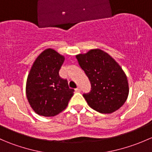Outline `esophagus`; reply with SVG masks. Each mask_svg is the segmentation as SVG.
Returning <instances> with one entry per match:
<instances>
[{
  "mask_svg": "<svg viewBox=\"0 0 152 152\" xmlns=\"http://www.w3.org/2000/svg\"><path fill=\"white\" fill-rule=\"evenodd\" d=\"M75 91L77 92V93H79V92L81 91V89L79 88V87H77V88H76V89H75Z\"/></svg>",
  "mask_w": 152,
  "mask_h": 152,
  "instance_id": "1",
  "label": "esophagus"
}]
</instances>
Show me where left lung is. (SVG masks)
I'll list each match as a JSON object with an SVG mask.
<instances>
[{
    "label": "left lung",
    "mask_w": 152,
    "mask_h": 152,
    "mask_svg": "<svg viewBox=\"0 0 152 152\" xmlns=\"http://www.w3.org/2000/svg\"><path fill=\"white\" fill-rule=\"evenodd\" d=\"M76 57L91 83V91L83 95L87 104L104 114L121 108L128 98L129 89L126 75L119 64L99 48Z\"/></svg>",
    "instance_id": "obj_1"
}]
</instances>
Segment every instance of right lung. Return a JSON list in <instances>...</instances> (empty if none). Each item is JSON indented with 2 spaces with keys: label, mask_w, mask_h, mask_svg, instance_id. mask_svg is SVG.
Returning <instances> with one entry per match:
<instances>
[{
  "label": "right lung",
  "mask_w": 152,
  "mask_h": 152,
  "mask_svg": "<svg viewBox=\"0 0 152 152\" xmlns=\"http://www.w3.org/2000/svg\"><path fill=\"white\" fill-rule=\"evenodd\" d=\"M65 56L52 48H47L35 59L28 75L26 93L34 111L45 117L55 116L63 111L73 96L66 79L59 71Z\"/></svg>",
  "instance_id": "right-lung-1"
}]
</instances>
